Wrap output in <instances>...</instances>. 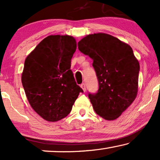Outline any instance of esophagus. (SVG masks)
Instances as JSON below:
<instances>
[{
    "instance_id": "1",
    "label": "esophagus",
    "mask_w": 160,
    "mask_h": 160,
    "mask_svg": "<svg viewBox=\"0 0 160 160\" xmlns=\"http://www.w3.org/2000/svg\"><path fill=\"white\" fill-rule=\"evenodd\" d=\"M81 87L83 89L84 92L86 91V84H85V83H82V84H81Z\"/></svg>"
}]
</instances>
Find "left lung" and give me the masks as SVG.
<instances>
[{
	"mask_svg": "<svg viewBox=\"0 0 160 160\" xmlns=\"http://www.w3.org/2000/svg\"><path fill=\"white\" fill-rule=\"evenodd\" d=\"M78 48L93 60L99 85L97 92L88 95L94 110L105 119H116L137 95L140 65L132 48L106 33L88 35Z\"/></svg>",
	"mask_w": 160,
	"mask_h": 160,
	"instance_id": "left-lung-1",
	"label": "left lung"
}]
</instances>
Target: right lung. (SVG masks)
Wrapping results in <instances>:
<instances>
[{
	"mask_svg": "<svg viewBox=\"0 0 160 160\" xmlns=\"http://www.w3.org/2000/svg\"><path fill=\"white\" fill-rule=\"evenodd\" d=\"M76 49L72 36H49L25 59L23 88L30 106L47 121L57 122L67 117L83 92L71 70Z\"/></svg>",
	"mask_w": 160,
	"mask_h": 160,
	"instance_id": "right-lung-1",
	"label": "right lung"
}]
</instances>
